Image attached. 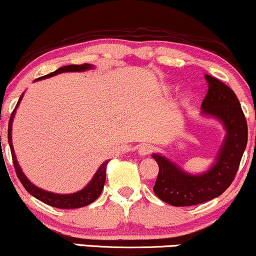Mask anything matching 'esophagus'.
Returning <instances> with one entry per match:
<instances>
[{"label": "esophagus", "instance_id": "obj_1", "mask_svg": "<svg viewBox=\"0 0 256 256\" xmlns=\"http://www.w3.org/2000/svg\"><path fill=\"white\" fill-rule=\"evenodd\" d=\"M152 152V146L150 144H142L138 148V154L140 155V156H146V155H149L150 152Z\"/></svg>", "mask_w": 256, "mask_h": 256}]
</instances>
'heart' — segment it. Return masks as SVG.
<instances>
[{
	"label": "heart",
	"mask_w": 256,
	"mask_h": 256,
	"mask_svg": "<svg viewBox=\"0 0 256 256\" xmlns=\"http://www.w3.org/2000/svg\"><path fill=\"white\" fill-rule=\"evenodd\" d=\"M171 89H172V88H168V86L166 88V90H167V91H168V90H171ZM190 98H192V95H190L189 92H185L184 95H183V101H184V102H188V101H190Z\"/></svg>",
	"instance_id": "b5f03b06"
}]
</instances>
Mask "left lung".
Instances as JSON below:
<instances>
[{"mask_svg": "<svg viewBox=\"0 0 256 256\" xmlns=\"http://www.w3.org/2000/svg\"><path fill=\"white\" fill-rule=\"evenodd\" d=\"M204 78L208 91L201 104V116L216 119L225 130V137L212 165L204 172L192 174L165 155H152L158 165L155 195L176 207L204 204L222 195L238 171L248 142L246 120L236 94L216 78L208 74Z\"/></svg>", "mask_w": 256, "mask_h": 256, "instance_id": "obj_1", "label": "left lung"}]
</instances>
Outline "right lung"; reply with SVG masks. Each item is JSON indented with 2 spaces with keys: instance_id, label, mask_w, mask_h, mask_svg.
<instances>
[{
  "instance_id": "obj_1",
  "label": "right lung",
  "mask_w": 256,
  "mask_h": 256,
  "mask_svg": "<svg viewBox=\"0 0 256 256\" xmlns=\"http://www.w3.org/2000/svg\"><path fill=\"white\" fill-rule=\"evenodd\" d=\"M91 68H94V64H68V66L60 67V68L56 70V71L49 73V74L46 76H43V77L36 79L34 82L40 80V79L54 77V76L60 74V73L84 72ZM22 96H24V92H22V96H20L19 101H18L16 108H14L13 113H12L10 116V124H8V143H10L14 168H16L18 178L20 179V182H22V184L24 185V188L28 190V194H31L34 198H36L37 200H40V201L44 202V204L52 206V207L61 208V210H72V208H80L92 204V202L95 201L100 195H101L102 190H104V182H106V168H107V164L110 160H106L104 162L98 167V170L96 171L95 174H94V177L91 178V180L85 185L83 189L79 190L77 192H72V194H56V192H46V190L40 189V188L36 186L34 183H31V182L28 180V178L24 174L22 167L19 166V162H18L16 160V152H14V148H13V142H12V125H13L14 116H16V108L19 107L20 101L22 100Z\"/></svg>"
}]
</instances>
